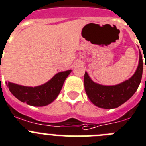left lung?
<instances>
[{
	"mask_svg": "<svg viewBox=\"0 0 146 146\" xmlns=\"http://www.w3.org/2000/svg\"><path fill=\"white\" fill-rule=\"evenodd\" d=\"M143 69V57L140 51L139 64L135 73L128 80L118 84L112 86L99 84L93 82L85 72L84 84L89 99L100 108L106 110L117 108L128 101L137 91L141 82Z\"/></svg>",
	"mask_w": 146,
	"mask_h": 146,
	"instance_id": "obj_1",
	"label": "left lung"
}]
</instances>
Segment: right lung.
Segmentation results:
<instances>
[{"mask_svg": "<svg viewBox=\"0 0 146 146\" xmlns=\"http://www.w3.org/2000/svg\"><path fill=\"white\" fill-rule=\"evenodd\" d=\"M71 70L56 73L51 79L42 85L26 87L8 82L6 86L12 94L23 103L34 106L50 104L59 96L63 84Z\"/></svg>", "mask_w": 146, "mask_h": 146, "instance_id": "add662e5", "label": "right lung"}]
</instances>
